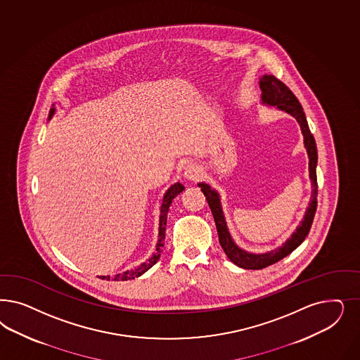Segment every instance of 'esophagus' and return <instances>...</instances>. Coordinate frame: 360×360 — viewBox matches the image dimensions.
Returning a JSON list of instances; mask_svg holds the SVG:
<instances>
[{
	"instance_id": "34e87169",
	"label": "esophagus",
	"mask_w": 360,
	"mask_h": 360,
	"mask_svg": "<svg viewBox=\"0 0 360 360\" xmlns=\"http://www.w3.org/2000/svg\"><path fill=\"white\" fill-rule=\"evenodd\" d=\"M184 176H186L188 180L196 181V180L200 179V176H201V169H200V167L195 165V164H189V165H186Z\"/></svg>"
}]
</instances>
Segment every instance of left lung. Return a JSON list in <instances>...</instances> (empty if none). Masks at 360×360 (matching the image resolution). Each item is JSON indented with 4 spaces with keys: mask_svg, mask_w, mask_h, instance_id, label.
<instances>
[{
    "mask_svg": "<svg viewBox=\"0 0 360 360\" xmlns=\"http://www.w3.org/2000/svg\"><path fill=\"white\" fill-rule=\"evenodd\" d=\"M259 87L262 90V102L270 105H277L279 110L286 111L288 114L294 116L300 126H301L302 134L304 138V147L309 153V168H310V179L313 183V195H311V201L310 205L306 210L304 219L302 220V224L298 226L297 232L291 236L282 248L277 250L269 252L265 255H252L246 253L243 249H240L237 245L232 241V237L228 232L226 222L222 214L221 209L220 198L217 192L210 189V186L200 183L198 186L201 188L204 196L208 201L209 208L212 210L213 219L216 222V228L219 233V240H220L221 248L224 249L225 255L232 261L234 265L243 267V269H252V270H259L264 267L270 266L276 262L285 258L286 255H290L294 249H297L300 245L303 243V240L307 237L310 232L311 224H313L314 216L316 212V205H318V183H316V162H318V152H316V144L314 139L313 134L309 128L306 115L303 112L300 101L297 96L292 94L290 89L283 83L276 78L274 75H264L259 81Z\"/></svg>",
    "mask_w": 360,
    "mask_h": 360,
    "instance_id": "8db88e82",
    "label": "left lung"
}]
</instances>
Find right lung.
<instances>
[{
    "label": "right lung",
    "mask_w": 360,
    "mask_h": 360,
    "mask_svg": "<svg viewBox=\"0 0 360 360\" xmlns=\"http://www.w3.org/2000/svg\"><path fill=\"white\" fill-rule=\"evenodd\" d=\"M54 110H56V108H51V110H50V117L54 114ZM183 191H184V186L180 184V183H176V184L171 186V188L167 191V193L164 195L162 209H160L159 241H158V245H156V252H155L146 262H143L140 266L134 269V270H127V271H124L123 274H117V276L112 277V278H111L110 276H108V277H101V278L107 279V281H110V279H112V281H128V279L136 278V277H139L143 273H146L150 267L153 266V265L158 262V259L160 258V255H162V246H164L165 225H167V213H168V209H169L171 204H172V200H174L179 193H181Z\"/></svg>",
    "instance_id": "1"
}]
</instances>
